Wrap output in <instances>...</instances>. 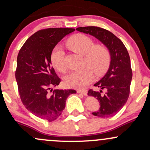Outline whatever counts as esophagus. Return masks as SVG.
Returning a JSON list of instances; mask_svg holds the SVG:
<instances>
[{
	"label": "esophagus",
	"instance_id": "34e87169",
	"mask_svg": "<svg viewBox=\"0 0 150 150\" xmlns=\"http://www.w3.org/2000/svg\"><path fill=\"white\" fill-rule=\"evenodd\" d=\"M77 92L79 93V94H82L83 95L86 96L87 94V90H81V89H77Z\"/></svg>",
	"mask_w": 150,
	"mask_h": 150
}]
</instances>
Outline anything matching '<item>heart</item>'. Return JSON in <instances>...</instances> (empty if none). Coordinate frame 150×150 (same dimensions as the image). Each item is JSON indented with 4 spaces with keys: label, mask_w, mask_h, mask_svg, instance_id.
I'll return each instance as SVG.
<instances>
[{
    "label": "heart",
    "mask_w": 150,
    "mask_h": 150,
    "mask_svg": "<svg viewBox=\"0 0 150 150\" xmlns=\"http://www.w3.org/2000/svg\"><path fill=\"white\" fill-rule=\"evenodd\" d=\"M68 49L85 56V66L83 70L70 73L65 78V84L71 88L83 89L92 82L94 78L93 72L97 75H103L107 70L111 61V56L108 48L104 44H94L91 37L83 34H76L67 40ZM65 52L59 46L53 50L51 55V61L53 68L60 73L66 70L65 62Z\"/></svg>",
    "instance_id": "b5f03b06"
}]
</instances>
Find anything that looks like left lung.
Listing matches in <instances>:
<instances>
[{
  "mask_svg": "<svg viewBox=\"0 0 150 150\" xmlns=\"http://www.w3.org/2000/svg\"><path fill=\"white\" fill-rule=\"evenodd\" d=\"M76 30L97 38L109 50V68L104 77L94 85L100 89H89L87 94L97 98L100 104L99 110L92 113L94 116L101 118L114 116L124 106L130 94L132 72L128 50L120 39L105 29L90 26Z\"/></svg>",
  "mask_w": 150,
  "mask_h": 150,
  "instance_id": "1",
  "label": "left lung"
}]
</instances>
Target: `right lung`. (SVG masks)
<instances>
[{
  "label": "right lung",
  "mask_w": 150,
  "mask_h": 150,
  "mask_svg": "<svg viewBox=\"0 0 150 150\" xmlns=\"http://www.w3.org/2000/svg\"><path fill=\"white\" fill-rule=\"evenodd\" d=\"M72 28H48L32 34L20 49L17 58L15 78L20 99L34 116L50 122L61 115L65 101L74 89H51L61 79L51 65L53 49Z\"/></svg>",
  "instance_id": "1"
}]
</instances>
